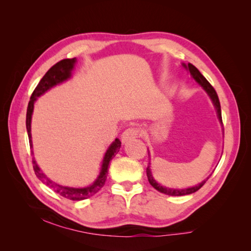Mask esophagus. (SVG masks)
I'll use <instances>...</instances> for the list:
<instances>
[{
	"label": "esophagus",
	"instance_id": "esophagus-1",
	"mask_svg": "<svg viewBox=\"0 0 251 251\" xmlns=\"http://www.w3.org/2000/svg\"><path fill=\"white\" fill-rule=\"evenodd\" d=\"M139 134H141V130L137 127H129V128L125 129L124 133L122 135V142L123 143H127L134 139L136 137H138Z\"/></svg>",
	"mask_w": 251,
	"mask_h": 251
}]
</instances>
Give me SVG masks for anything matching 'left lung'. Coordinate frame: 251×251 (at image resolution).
Returning a JSON list of instances; mask_svg holds the SVG:
<instances>
[{
	"label": "left lung",
	"instance_id": "1",
	"mask_svg": "<svg viewBox=\"0 0 251 251\" xmlns=\"http://www.w3.org/2000/svg\"><path fill=\"white\" fill-rule=\"evenodd\" d=\"M184 66L186 69H188V71L190 72V74L194 77V79L196 80V82L201 85L203 87V90H205L208 95L210 96V99L212 100V103H214L216 109H217V114H218V117H219V121L220 123L223 124V118H222V109H220V103H219V99H218V95L217 93H216L215 88L211 86V84L208 82V80L205 78V76H203L201 72L197 70V67H195L193 64H190L188 63V66H186L184 64ZM151 165V164H150ZM150 165H148L147 168H146V173H147V178H148V181H150V184L154 187L156 190H158V192L163 193V194H166L168 196H184V195H189V194H193L195 192H197L198 189H201V187L205 185V182L207 181V179L209 177L207 178L206 180H203L201 184L197 185V186H194V187H190V188H185V189H172V188H167V187H163L160 186L159 184H157L156 180L154 179V177H152L151 173V168H150Z\"/></svg>",
	"mask_w": 251,
	"mask_h": 251
}]
</instances>
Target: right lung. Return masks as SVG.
Segmentation results:
<instances>
[{
    "label": "right lung",
    "instance_id": "right-lung-1",
    "mask_svg": "<svg viewBox=\"0 0 251 251\" xmlns=\"http://www.w3.org/2000/svg\"><path fill=\"white\" fill-rule=\"evenodd\" d=\"M76 63V58H64L62 61L57 62L56 64L53 65L50 69L46 72V74L42 77L40 83L37 84L35 90L33 91L31 99H29L28 105H27V112H26V129H27V135L29 139V146L32 148V135H31V120H32V113L34 108V101L36 99L42 94L50 90V87L55 86L58 83H62L66 80L71 76V71L73 70L74 64ZM121 147V141L118 138L115 139L112 145L106 151L103 159V165H101V169L97 179L93 182V185L85 187V188H72V187H64L56 184V182H53L50 180L48 177H46L43 173L40 171L39 166H37L35 160H32L33 163V168L34 172H35L36 177L39 179L44 182L46 186H49L50 189H53L55 193L61 195L62 197L66 199H71V201H83V199H87L92 197L93 195H95L99 190L105 185L106 178H107L108 174V165L109 161L113 159V157L117 154V151H120ZM33 154V152H32Z\"/></svg>",
    "mask_w": 251,
    "mask_h": 251
}]
</instances>
